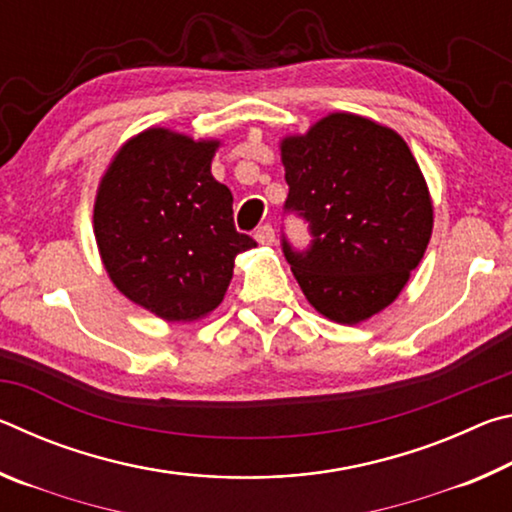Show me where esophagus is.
<instances>
[{
  "label": "esophagus",
  "instance_id": "1",
  "mask_svg": "<svg viewBox=\"0 0 512 512\" xmlns=\"http://www.w3.org/2000/svg\"><path fill=\"white\" fill-rule=\"evenodd\" d=\"M255 239H257V244H262V246H271L273 241H275V230H273V225H268V223L259 225V228L255 230Z\"/></svg>",
  "mask_w": 512,
  "mask_h": 512
}]
</instances>
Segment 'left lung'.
<instances>
[{
  "mask_svg": "<svg viewBox=\"0 0 512 512\" xmlns=\"http://www.w3.org/2000/svg\"><path fill=\"white\" fill-rule=\"evenodd\" d=\"M284 210L309 223L305 253L282 239L302 293L318 314L359 325L400 296L433 230V203L402 135L368 117L329 112L280 142Z\"/></svg>",
  "mask_w": 512,
  "mask_h": 512,
  "instance_id": "8db88e82",
  "label": "left lung"
}]
</instances>
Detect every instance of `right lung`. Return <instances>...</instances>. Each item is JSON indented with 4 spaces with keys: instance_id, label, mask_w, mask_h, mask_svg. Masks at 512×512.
Masks as SVG:
<instances>
[{
    "instance_id": "obj_1",
    "label": "right lung",
    "mask_w": 512,
    "mask_h": 512,
    "mask_svg": "<svg viewBox=\"0 0 512 512\" xmlns=\"http://www.w3.org/2000/svg\"><path fill=\"white\" fill-rule=\"evenodd\" d=\"M219 140L146 128L119 146L94 198V237L112 284L169 323L221 305L235 257L257 244L212 176Z\"/></svg>"
}]
</instances>
